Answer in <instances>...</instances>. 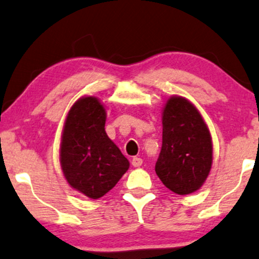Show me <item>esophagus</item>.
<instances>
[{
  "label": "esophagus",
  "instance_id": "obj_1",
  "mask_svg": "<svg viewBox=\"0 0 259 259\" xmlns=\"http://www.w3.org/2000/svg\"><path fill=\"white\" fill-rule=\"evenodd\" d=\"M143 164V159L140 157H133L132 158V165L133 167H140Z\"/></svg>",
  "mask_w": 259,
  "mask_h": 259
}]
</instances>
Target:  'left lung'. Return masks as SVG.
Wrapping results in <instances>:
<instances>
[{
    "label": "left lung",
    "instance_id": "left-lung-1",
    "mask_svg": "<svg viewBox=\"0 0 259 259\" xmlns=\"http://www.w3.org/2000/svg\"><path fill=\"white\" fill-rule=\"evenodd\" d=\"M212 165V139L200 111L183 96H170L162 108V149L156 174L174 193L199 190Z\"/></svg>",
    "mask_w": 259,
    "mask_h": 259
}]
</instances>
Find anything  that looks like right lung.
I'll list each match as a JSON object with an SVG mask.
<instances>
[{"label": "right lung", "mask_w": 259, "mask_h": 259, "mask_svg": "<svg viewBox=\"0 0 259 259\" xmlns=\"http://www.w3.org/2000/svg\"><path fill=\"white\" fill-rule=\"evenodd\" d=\"M107 110L100 98L82 96L66 115L60 164L69 186L91 199L103 197L128 170L130 162L105 132Z\"/></svg>", "instance_id": "add662e5"}]
</instances>
